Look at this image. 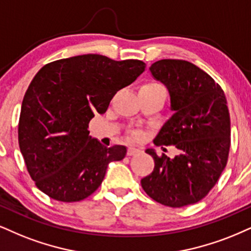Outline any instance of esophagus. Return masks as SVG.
Returning a JSON list of instances; mask_svg holds the SVG:
<instances>
[{"mask_svg":"<svg viewBox=\"0 0 251 251\" xmlns=\"http://www.w3.org/2000/svg\"><path fill=\"white\" fill-rule=\"evenodd\" d=\"M137 152H140V149H137V148H135V147H130L128 149V156H132V154H135V153H137Z\"/></svg>","mask_w":251,"mask_h":251,"instance_id":"1","label":"esophagus"}]
</instances>
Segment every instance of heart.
<instances>
[{
	"label": "heart",
	"mask_w": 251,
	"mask_h": 251,
	"mask_svg": "<svg viewBox=\"0 0 251 251\" xmlns=\"http://www.w3.org/2000/svg\"><path fill=\"white\" fill-rule=\"evenodd\" d=\"M142 88H163L158 83H147V85L142 86ZM138 137V135H136Z\"/></svg>",
	"instance_id": "1"
}]
</instances>
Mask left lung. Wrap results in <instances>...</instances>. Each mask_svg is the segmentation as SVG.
I'll use <instances>...</instances> for the list:
<instances>
[{
  "label": "left lung",
  "mask_w": 251,
  "mask_h": 251,
  "mask_svg": "<svg viewBox=\"0 0 251 251\" xmlns=\"http://www.w3.org/2000/svg\"><path fill=\"white\" fill-rule=\"evenodd\" d=\"M149 70L168 88L173 111L153 143L175 145L179 153L170 158L147 149L154 169L142 179V187L162 205H192L208 194L227 164L230 117L226 95L211 75L190 61L162 59Z\"/></svg>",
  "instance_id": "1"
}]
</instances>
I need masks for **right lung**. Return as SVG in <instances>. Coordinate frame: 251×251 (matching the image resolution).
<instances>
[{"instance_id": "1", "label": "right lung", "mask_w": 251, "mask_h": 251, "mask_svg": "<svg viewBox=\"0 0 251 251\" xmlns=\"http://www.w3.org/2000/svg\"><path fill=\"white\" fill-rule=\"evenodd\" d=\"M144 70L141 60L82 54L38 71L22 102L18 143L29 175L46 196L83 200L100 186L108 164L125 158V145L104 147L89 136L88 125Z\"/></svg>"}]
</instances>
